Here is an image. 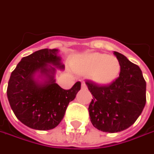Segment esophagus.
<instances>
[{
  "label": "esophagus",
  "mask_w": 154,
  "mask_h": 154,
  "mask_svg": "<svg viewBox=\"0 0 154 154\" xmlns=\"http://www.w3.org/2000/svg\"><path fill=\"white\" fill-rule=\"evenodd\" d=\"M81 88H82V89H86V88H87V86H86L85 82H82V83H81Z\"/></svg>",
  "instance_id": "obj_1"
}]
</instances>
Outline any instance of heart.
Returning <instances> with one entry per match:
<instances>
[{
  "label": "heart",
  "instance_id": "b5f03b06",
  "mask_svg": "<svg viewBox=\"0 0 154 154\" xmlns=\"http://www.w3.org/2000/svg\"><path fill=\"white\" fill-rule=\"evenodd\" d=\"M81 74H92V79L98 84H108L116 78L120 72V63L114 56L101 53H92L77 67Z\"/></svg>",
  "mask_w": 154,
  "mask_h": 154
}]
</instances>
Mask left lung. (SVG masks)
<instances>
[{
    "mask_svg": "<svg viewBox=\"0 0 154 154\" xmlns=\"http://www.w3.org/2000/svg\"><path fill=\"white\" fill-rule=\"evenodd\" d=\"M120 63L119 77L108 86L86 81L92 99L89 115L92 125L108 133L120 132L131 125L146 104V81L140 68L127 57L114 52Z\"/></svg>",
    "mask_w": 154,
    "mask_h": 154,
    "instance_id": "obj_1",
    "label": "left lung"
}]
</instances>
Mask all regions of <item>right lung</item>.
<instances>
[{"label":"right lung","instance_id":"1","mask_svg":"<svg viewBox=\"0 0 154 154\" xmlns=\"http://www.w3.org/2000/svg\"><path fill=\"white\" fill-rule=\"evenodd\" d=\"M58 51L43 49L23 57L9 79L7 94L10 106L16 117L33 129L56 128L80 90V81L69 90L56 83V68H65Z\"/></svg>","mask_w":154,"mask_h":154}]
</instances>
